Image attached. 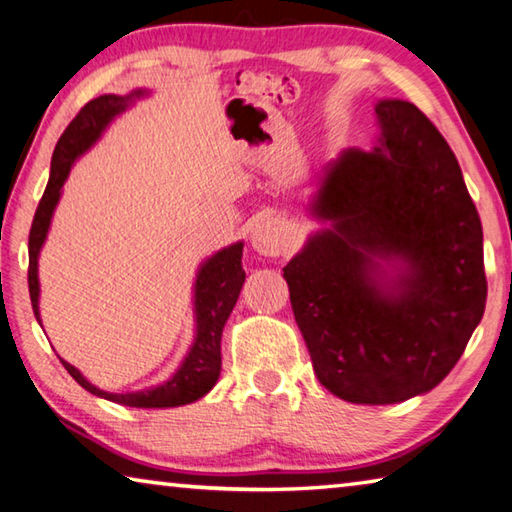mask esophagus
<instances>
[{
    "label": "esophagus",
    "instance_id": "obj_1",
    "mask_svg": "<svg viewBox=\"0 0 512 512\" xmlns=\"http://www.w3.org/2000/svg\"><path fill=\"white\" fill-rule=\"evenodd\" d=\"M250 241L259 255L277 257L282 255L291 241V228L286 221L266 215L255 224L253 232H250Z\"/></svg>",
    "mask_w": 512,
    "mask_h": 512
}]
</instances>
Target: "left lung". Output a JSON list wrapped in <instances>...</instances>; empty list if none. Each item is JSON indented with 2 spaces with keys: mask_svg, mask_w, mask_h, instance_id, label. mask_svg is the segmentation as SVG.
I'll return each mask as SVG.
<instances>
[{
  "mask_svg": "<svg viewBox=\"0 0 512 512\" xmlns=\"http://www.w3.org/2000/svg\"><path fill=\"white\" fill-rule=\"evenodd\" d=\"M376 116L374 150L349 147L324 167L311 212L331 226L284 266L315 376L360 405L439 385L488 293L481 221L457 156L412 102L380 100Z\"/></svg>",
  "mask_w": 512,
  "mask_h": 512,
  "instance_id": "1",
  "label": "left lung"
}]
</instances>
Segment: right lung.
<instances>
[{
  "instance_id": "add662e5",
  "label": "right lung",
  "mask_w": 512,
  "mask_h": 512,
  "mask_svg": "<svg viewBox=\"0 0 512 512\" xmlns=\"http://www.w3.org/2000/svg\"><path fill=\"white\" fill-rule=\"evenodd\" d=\"M145 96V91H132L129 96L105 94L100 98L89 100L85 107L78 111V116L71 120L69 127L64 129L58 145H55L51 159V176L46 183L40 206L35 210L33 226L29 232V293L37 322H40V280H37V257H40L46 232L51 226L53 210L58 206L62 185L67 181L69 170L78 156L85 154L94 145L105 127L118 114L132 105L136 98ZM241 250L244 244H232L217 255L201 264L194 282V318H197V333L188 351V356L181 362V367L174 371L170 380L163 385H156L141 392L127 394H111L105 389H98L80 374V371L64 362V369L69 371L78 385H82L94 396L107 398L111 403H120L127 407H179L199 401L215 387L219 371H221V333L228 320L230 311L235 309L241 286H244L246 273L241 268Z\"/></svg>"
}]
</instances>
